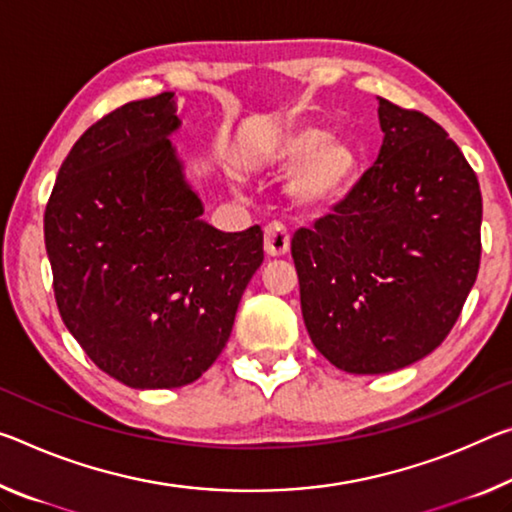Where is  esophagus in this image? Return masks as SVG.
<instances>
[{"label":"esophagus","mask_w":512,"mask_h":512,"mask_svg":"<svg viewBox=\"0 0 512 512\" xmlns=\"http://www.w3.org/2000/svg\"><path fill=\"white\" fill-rule=\"evenodd\" d=\"M264 253L269 257H285L289 253V232L285 225L271 223L264 230Z\"/></svg>","instance_id":"esophagus-1"}]
</instances>
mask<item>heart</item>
Here are the masks:
<instances>
[{
	"instance_id": "1",
	"label": "heart",
	"mask_w": 512,
	"mask_h": 512,
	"mask_svg": "<svg viewBox=\"0 0 512 512\" xmlns=\"http://www.w3.org/2000/svg\"><path fill=\"white\" fill-rule=\"evenodd\" d=\"M250 168L282 173V196L303 216H323L353 196L362 177V157L351 141L316 123L275 129L248 157Z\"/></svg>"
}]
</instances>
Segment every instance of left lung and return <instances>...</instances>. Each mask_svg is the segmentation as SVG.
Wrapping results in <instances>:
<instances>
[{
	"label": "left lung",
	"instance_id": "1",
	"mask_svg": "<svg viewBox=\"0 0 512 512\" xmlns=\"http://www.w3.org/2000/svg\"><path fill=\"white\" fill-rule=\"evenodd\" d=\"M378 120L383 145L353 196L291 239L312 344L362 376L433 353L481 262V189L458 145L383 97Z\"/></svg>",
	"mask_w": 512,
	"mask_h": 512
}]
</instances>
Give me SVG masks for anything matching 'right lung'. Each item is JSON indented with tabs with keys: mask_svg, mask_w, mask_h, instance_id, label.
<instances>
[{
	"mask_svg": "<svg viewBox=\"0 0 512 512\" xmlns=\"http://www.w3.org/2000/svg\"><path fill=\"white\" fill-rule=\"evenodd\" d=\"M175 93L129 102L72 145L45 209L61 319L134 389L198 380L230 339L264 259L259 225L216 230L170 143Z\"/></svg>",
	"mask_w": 512,
	"mask_h": 512,
	"instance_id": "obj_1",
	"label": "right lung"
}]
</instances>
